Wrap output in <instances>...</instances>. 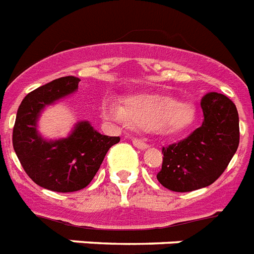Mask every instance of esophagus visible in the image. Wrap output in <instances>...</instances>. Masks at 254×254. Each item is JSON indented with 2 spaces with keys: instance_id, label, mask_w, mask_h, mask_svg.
Returning a JSON list of instances; mask_svg holds the SVG:
<instances>
[{
  "instance_id": "esophagus-1",
  "label": "esophagus",
  "mask_w": 254,
  "mask_h": 254,
  "mask_svg": "<svg viewBox=\"0 0 254 254\" xmlns=\"http://www.w3.org/2000/svg\"><path fill=\"white\" fill-rule=\"evenodd\" d=\"M132 144L137 149H141V150H145V149L149 148V145L145 141H142V140H140V138H132Z\"/></svg>"
}]
</instances>
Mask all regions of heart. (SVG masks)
<instances>
[{
    "label": "heart",
    "instance_id": "obj_1",
    "mask_svg": "<svg viewBox=\"0 0 254 254\" xmlns=\"http://www.w3.org/2000/svg\"><path fill=\"white\" fill-rule=\"evenodd\" d=\"M106 117L141 129L160 133H176L188 128L194 121V106L176 97L158 92H141L128 96L125 105L105 100L101 105Z\"/></svg>",
    "mask_w": 254,
    "mask_h": 254
}]
</instances>
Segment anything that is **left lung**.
Instances as JSON below:
<instances>
[{"mask_svg":"<svg viewBox=\"0 0 254 254\" xmlns=\"http://www.w3.org/2000/svg\"><path fill=\"white\" fill-rule=\"evenodd\" d=\"M203 123L191 135L162 149L163 163L157 179L177 192L213 184L226 170L239 146V116L233 101L222 94L201 97Z\"/></svg>","mask_w":254,"mask_h":254,"instance_id":"obj_1","label":"left lung"}]
</instances>
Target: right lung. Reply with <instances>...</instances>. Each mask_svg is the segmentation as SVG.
Here are the masks:
<instances>
[{
    "label": "right lung",
    "mask_w": 254,
    "mask_h": 254,
    "mask_svg": "<svg viewBox=\"0 0 254 254\" xmlns=\"http://www.w3.org/2000/svg\"><path fill=\"white\" fill-rule=\"evenodd\" d=\"M79 78L54 79L24 97L12 131V145L24 171L37 185L51 191L84 189L100 168L106 153L121 138L101 135L88 121L74 125L66 137L49 140L38 131L47 106L78 90Z\"/></svg>",
    "instance_id": "add662e5"
}]
</instances>
